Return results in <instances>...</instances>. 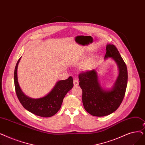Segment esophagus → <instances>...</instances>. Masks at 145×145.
Instances as JSON below:
<instances>
[{
    "mask_svg": "<svg viewBox=\"0 0 145 145\" xmlns=\"http://www.w3.org/2000/svg\"><path fill=\"white\" fill-rule=\"evenodd\" d=\"M73 84H74V86H78L79 85V81L76 79H74L73 80Z\"/></svg>",
    "mask_w": 145,
    "mask_h": 145,
    "instance_id": "obj_1",
    "label": "esophagus"
}]
</instances>
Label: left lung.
<instances>
[{
    "label": "left lung",
    "mask_w": 145,
    "mask_h": 145,
    "mask_svg": "<svg viewBox=\"0 0 145 145\" xmlns=\"http://www.w3.org/2000/svg\"><path fill=\"white\" fill-rule=\"evenodd\" d=\"M105 59L110 57L117 64L119 74L111 89L100 85L95 69L79 74V86L82 90V103L85 110L93 116L103 117L114 112L124 97L127 85V69L116 47L107 44Z\"/></svg>",
    "instance_id": "1"
}]
</instances>
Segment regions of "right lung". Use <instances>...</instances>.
Segmentation results:
<instances>
[{
	"mask_svg": "<svg viewBox=\"0 0 145 145\" xmlns=\"http://www.w3.org/2000/svg\"><path fill=\"white\" fill-rule=\"evenodd\" d=\"M21 58L18 60L14 72V84L15 91L20 102L28 111L42 117L54 116L60 109L61 104L66 93L73 86V78L69 77L66 80H59L53 89L47 95L40 98H31L25 95L18 84L17 69Z\"/></svg>",
	"mask_w": 145,
	"mask_h": 145,
	"instance_id": "1",
	"label": "right lung"
}]
</instances>
